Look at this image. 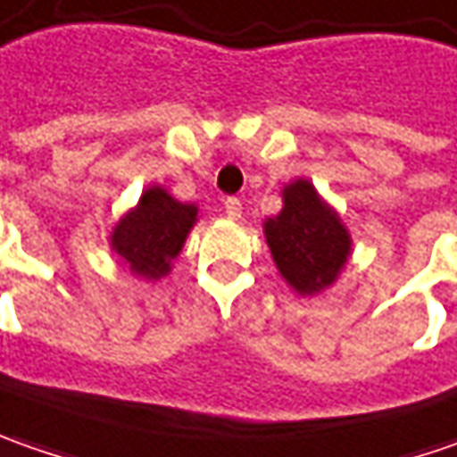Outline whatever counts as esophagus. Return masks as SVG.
<instances>
[{
	"label": "esophagus",
	"instance_id": "obj_1",
	"mask_svg": "<svg viewBox=\"0 0 457 457\" xmlns=\"http://www.w3.org/2000/svg\"><path fill=\"white\" fill-rule=\"evenodd\" d=\"M223 205H226V213H228L231 219H241V201H238V198L228 195V198L223 201Z\"/></svg>",
	"mask_w": 457,
	"mask_h": 457
}]
</instances>
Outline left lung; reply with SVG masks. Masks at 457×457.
<instances>
[{
	"label": "left lung",
	"mask_w": 457,
	"mask_h": 457,
	"mask_svg": "<svg viewBox=\"0 0 457 457\" xmlns=\"http://www.w3.org/2000/svg\"><path fill=\"white\" fill-rule=\"evenodd\" d=\"M267 244L282 277L303 295L336 282L351 252V238L307 180L285 187V208L264 223Z\"/></svg>",
	"instance_id": "left-lung-1"
}]
</instances>
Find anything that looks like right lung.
I'll use <instances>...</instances> for the list:
<instances>
[{
	"label": "right lung",
	"mask_w": 457,
	"mask_h": 457,
	"mask_svg": "<svg viewBox=\"0 0 457 457\" xmlns=\"http://www.w3.org/2000/svg\"><path fill=\"white\" fill-rule=\"evenodd\" d=\"M195 216V205L178 203L162 187H150L139 205L119 220L112 246L134 274L160 279L170 272V262L180 254Z\"/></svg>",
	"instance_id": "add662e5"
}]
</instances>
